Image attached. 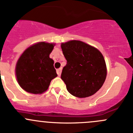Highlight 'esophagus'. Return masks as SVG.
Wrapping results in <instances>:
<instances>
[{
  "mask_svg": "<svg viewBox=\"0 0 133 133\" xmlns=\"http://www.w3.org/2000/svg\"><path fill=\"white\" fill-rule=\"evenodd\" d=\"M56 73H57V74H58V76H60L61 73H62V68H59V69H57Z\"/></svg>",
  "mask_w": 133,
  "mask_h": 133,
  "instance_id": "34e87169",
  "label": "esophagus"
}]
</instances>
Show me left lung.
Masks as SVG:
<instances>
[{
    "label": "left lung",
    "instance_id": "8db88e82",
    "mask_svg": "<svg viewBox=\"0 0 133 133\" xmlns=\"http://www.w3.org/2000/svg\"><path fill=\"white\" fill-rule=\"evenodd\" d=\"M62 50L67 64L61 79L73 96L86 98L96 92L106 80V65L102 53L80 41L62 43Z\"/></svg>",
    "mask_w": 133,
    "mask_h": 133
}]
</instances>
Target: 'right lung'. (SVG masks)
I'll return each instance as SVG.
<instances>
[{
	"mask_svg": "<svg viewBox=\"0 0 133 133\" xmlns=\"http://www.w3.org/2000/svg\"><path fill=\"white\" fill-rule=\"evenodd\" d=\"M54 44L41 42L25 50L18 59L16 74L18 83L25 91L41 94L57 77L54 61L49 55Z\"/></svg>",
	"mask_w": 133,
	"mask_h": 133,
	"instance_id": "right-lung-1",
	"label": "right lung"
}]
</instances>
